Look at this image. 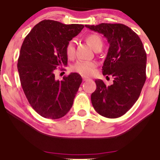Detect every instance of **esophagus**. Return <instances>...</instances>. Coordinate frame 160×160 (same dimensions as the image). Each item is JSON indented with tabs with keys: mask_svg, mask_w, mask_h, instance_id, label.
I'll return each mask as SVG.
<instances>
[{
	"mask_svg": "<svg viewBox=\"0 0 160 160\" xmlns=\"http://www.w3.org/2000/svg\"><path fill=\"white\" fill-rule=\"evenodd\" d=\"M82 80H83V81H86V80H90V78H87V77L83 76V77H82Z\"/></svg>",
	"mask_w": 160,
	"mask_h": 160,
	"instance_id": "1",
	"label": "esophagus"
}]
</instances>
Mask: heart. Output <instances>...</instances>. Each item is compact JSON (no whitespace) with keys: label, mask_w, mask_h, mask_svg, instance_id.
Wrapping results in <instances>:
<instances>
[{"label":"heart","mask_w":160,"mask_h":160,"mask_svg":"<svg viewBox=\"0 0 160 160\" xmlns=\"http://www.w3.org/2000/svg\"><path fill=\"white\" fill-rule=\"evenodd\" d=\"M86 40L92 46L94 51L101 49L102 46V40L98 34H89L86 37ZM66 53L68 58H72L75 54V44L74 40L68 41L66 46ZM97 63L94 61H86V60H78L73 66V70L79 72L82 75H90L94 72Z\"/></svg>","instance_id":"heart-1"}]
</instances>
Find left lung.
<instances>
[{"label": "left lung", "instance_id": "1", "mask_svg": "<svg viewBox=\"0 0 160 160\" xmlns=\"http://www.w3.org/2000/svg\"><path fill=\"white\" fill-rule=\"evenodd\" d=\"M103 35L109 43L102 74L114 78L106 86L102 80H95L97 88L91 96L92 106L99 114L117 118L125 114L138 100L146 80L147 57L140 38L122 23L86 25Z\"/></svg>", "mask_w": 160, "mask_h": 160}]
</instances>
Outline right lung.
Wrapping results in <instances>:
<instances>
[{
  "label": "right lung",
  "mask_w": 160,
  "mask_h": 160,
  "mask_svg": "<svg viewBox=\"0 0 160 160\" xmlns=\"http://www.w3.org/2000/svg\"><path fill=\"white\" fill-rule=\"evenodd\" d=\"M44 20L33 27L22 44L18 70L23 92L32 108L48 119L61 118L69 112L82 78L78 73L55 80L56 68L67 65L66 46L83 29Z\"/></svg>",
  "instance_id": "1"
}]
</instances>
